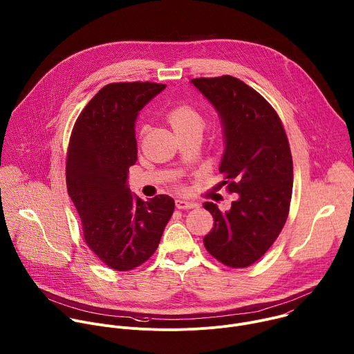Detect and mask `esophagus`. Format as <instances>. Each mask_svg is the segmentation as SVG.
Listing matches in <instances>:
<instances>
[{
    "instance_id": "34e87169",
    "label": "esophagus",
    "mask_w": 354,
    "mask_h": 354,
    "mask_svg": "<svg viewBox=\"0 0 354 354\" xmlns=\"http://www.w3.org/2000/svg\"><path fill=\"white\" fill-rule=\"evenodd\" d=\"M176 207L180 209V210H189V209H194L197 205L194 203V201H190V200H185V198H178L176 201Z\"/></svg>"
}]
</instances>
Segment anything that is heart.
Wrapping results in <instances>:
<instances>
[{
	"label": "heart",
	"mask_w": 354,
	"mask_h": 354,
	"mask_svg": "<svg viewBox=\"0 0 354 354\" xmlns=\"http://www.w3.org/2000/svg\"><path fill=\"white\" fill-rule=\"evenodd\" d=\"M168 122L171 123L175 133L186 130H201L203 127V118L189 105H178L168 113Z\"/></svg>",
	"instance_id": "heart-1"
}]
</instances>
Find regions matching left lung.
<instances>
[{
    "mask_svg": "<svg viewBox=\"0 0 354 354\" xmlns=\"http://www.w3.org/2000/svg\"><path fill=\"white\" fill-rule=\"evenodd\" d=\"M190 84L216 109L224 138L218 171L238 194L221 212L203 203L214 227L203 242L230 268H246L262 258L279 236L290 209L292 158L283 124L268 100L241 80L223 75Z\"/></svg>",
    "mask_w": 354,
    "mask_h": 354,
    "instance_id": "8db88e82",
    "label": "left lung"
}]
</instances>
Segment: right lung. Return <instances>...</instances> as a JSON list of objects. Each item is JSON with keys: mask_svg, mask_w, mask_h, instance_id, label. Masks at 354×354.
Masks as SVG:
<instances>
[{"mask_svg": "<svg viewBox=\"0 0 354 354\" xmlns=\"http://www.w3.org/2000/svg\"><path fill=\"white\" fill-rule=\"evenodd\" d=\"M167 85L119 82L100 89L81 112L70 138L66 176L84 236L109 268L126 272L154 254L175 201H147L131 193L129 168L137 161L136 120Z\"/></svg>", "mask_w": 354, "mask_h": 354, "instance_id": "obj_1", "label": "right lung"}]
</instances>
